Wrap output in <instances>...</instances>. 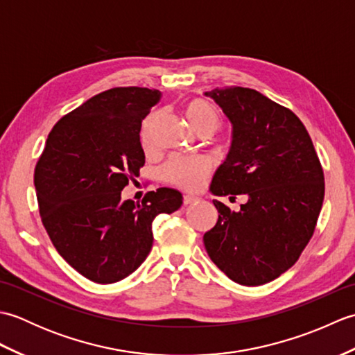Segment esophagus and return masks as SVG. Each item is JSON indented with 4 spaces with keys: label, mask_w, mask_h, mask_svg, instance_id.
Masks as SVG:
<instances>
[{
    "label": "esophagus",
    "mask_w": 355,
    "mask_h": 355,
    "mask_svg": "<svg viewBox=\"0 0 355 355\" xmlns=\"http://www.w3.org/2000/svg\"><path fill=\"white\" fill-rule=\"evenodd\" d=\"M183 201H184L186 206H189V205H193V202H197L198 197H193V195H184Z\"/></svg>",
    "instance_id": "esophagus-1"
}]
</instances>
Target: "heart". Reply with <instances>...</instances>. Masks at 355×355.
Segmentation results:
<instances>
[{
  "mask_svg": "<svg viewBox=\"0 0 355 355\" xmlns=\"http://www.w3.org/2000/svg\"><path fill=\"white\" fill-rule=\"evenodd\" d=\"M186 117L198 134H214L221 125V114L214 103L205 99H192L186 103ZM155 119H148L141 126V145L149 148ZM212 166L201 157H173L163 166L164 182L184 191H197L206 183Z\"/></svg>",
  "mask_w": 355,
  "mask_h": 355,
  "instance_id": "1",
  "label": "heart"
}]
</instances>
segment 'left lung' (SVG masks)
<instances>
[{
  "mask_svg": "<svg viewBox=\"0 0 355 355\" xmlns=\"http://www.w3.org/2000/svg\"><path fill=\"white\" fill-rule=\"evenodd\" d=\"M232 123V145L210 192L245 195L238 212L214 200L218 221L205 247L233 282L256 286L294 266L314 233L325 195L323 169L306 128L288 108L256 89L205 93Z\"/></svg>",
  "mask_w": 355,
  "mask_h": 355,
  "instance_id": "8db88e82",
  "label": "left lung"
}]
</instances>
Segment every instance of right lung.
Wrapping results in <instances>:
<instances>
[{
	"label": "right lung",
	"instance_id": "add662e5",
	"mask_svg": "<svg viewBox=\"0 0 355 355\" xmlns=\"http://www.w3.org/2000/svg\"><path fill=\"white\" fill-rule=\"evenodd\" d=\"M158 89L117 87L96 94L53 126L35 168L40 215L58 253L97 284L122 281L153 247V221L183 205L169 187L141 205L122 191L145 164L141 120Z\"/></svg>",
	"mask_w": 355,
	"mask_h": 355
}]
</instances>
